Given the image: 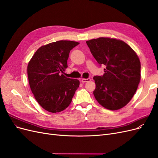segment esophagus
<instances>
[{"mask_svg": "<svg viewBox=\"0 0 158 158\" xmlns=\"http://www.w3.org/2000/svg\"><path fill=\"white\" fill-rule=\"evenodd\" d=\"M91 79L90 78H82V82L85 83V82H88L89 81H90Z\"/></svg>", "mask_w": 158, "mask_h": 158, "instance_id": "34e87169", "label": "esophagus"}]
</instances>
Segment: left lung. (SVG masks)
<instances>
[{
    "instance_id": "1",
    "label": "left lung",
    "mask_w": 158,
    "mask_h": 158,
    "mask_svg": "<svg viewBox=\"0 0 158 158\" xmlns=\"http://www.w3.org/2000/svg\"><path fill=\"white\" fill-rule=\"evenodd\" d=\"M86 44L98 63L106 66L103 76L94 77L95 98L102 106L112 111L125 107L140 81L138 55L125 42L114 38L99 37Z\"/></svg>"
}]
</instances>
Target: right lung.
Returning a JSON list of instances; mask_svg holds the SVG:
<instances>
[{"instance_id":"add662e5","label":"right lung","mask_w":158,"mask_h":158,"mask_svg":"<svg viewBox=\"0 0 158 158\" xmlns=\"http://www.w3.org/2000/svg\"><path fill=\"white\" fill-rule=\"evenodd\" d=\"M79 44L61 40L41 46L27 65V76L31 92L41 107L51 113H59L69 107L79 80L63 74L72 49Z\"/></svg>"}]
</instances>
